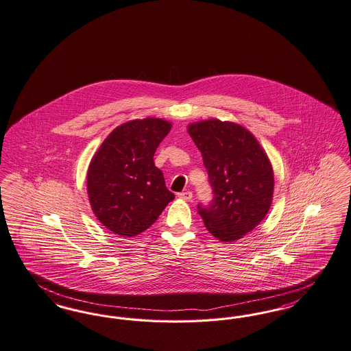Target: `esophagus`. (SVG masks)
Returning a JSON list of instances; mask_svg holds the SVG:
<instances>
[{"label":"esophagus","mask_w":351,"mask_h":351,"mask_svg":"<svg viewBox=\"0 0 351 351\" xmlns=\"http://www.w3.org/2000/svg\"><path fill=\"white\" fill-rule=\"evenodd\" d=\"M192 197H193V195H192V192H182V193H179V198H182V199H184V201H191L192 199Z\"/></svg>","instance_id":"obj_1"}]
</instances>
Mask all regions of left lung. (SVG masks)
<instances>
[{
    "label": "left lung",
    "mask_w": 351,
    "mask_h": 351,
    "mask_svg": "<svg viewBox=\"0 0 351 351\" xmlns=\"http://www.w3.org/2000/svg\"><path fill=\"white\" fill-rule=\"evenodd\" d=\"M209 173L214 199L198 213L213 237L231 243L265 218L274 192V173L265 150L244 126L209 119L188 125Z\"/></svg>",
    "instance_id": "left-lung-1"
}]
</instances>
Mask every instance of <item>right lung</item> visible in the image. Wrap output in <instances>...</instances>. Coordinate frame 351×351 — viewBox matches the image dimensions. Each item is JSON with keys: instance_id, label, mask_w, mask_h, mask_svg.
Masks as SVG:
<instances>
[{"instance_id": "obj_1", "label": "right lung", "mask_w": 351, "mask_h": 351, "mask_svg": "<svg viewBox=\"0 0 351 351\" xmlns=\"http://www.w3.org/2000/svg\"><path fill=\"white\" fill-rule=\"evenodd\" d=\"M172 124L136 119L114 128L87 169V195L99 222L112 234L133 238L154 223L175 195L154 154Z\"/></svg>"}]
</instances>
